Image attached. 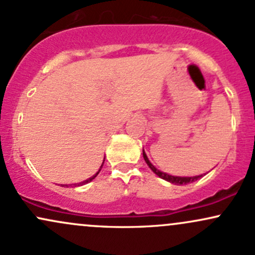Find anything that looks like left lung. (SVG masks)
I'll return each mask as SVG.
<instances>
[{"instance_id": "obj_1", "label": "left lung", "mask_w": 255, "mask_h": 255, "mask_svg": "<svg viewBox=\"0 0 255 255\" xmlns=\"http://www.w3.org/2000/svg\"><path fill=\"white\" fill-rule=\"evenodd\" d=\"M142 156H144V159L145 162L147 163V165L150 166V169L152 171L154 172V174L158 175L160 178H163V180L168 181V182L170 183H174V184H177V186H181V184H188V183H192L194 182V181H197L203 175H199V176H193V177H180V176H172V175H169V174H165V172H162L160 170H158V169L154 166L152 163L148 160L147 156H146L145 151L142 150Z\"/></svg>"}]
</instances>
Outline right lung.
<instances>
[{
  "label": "right lung",
  "instance_id": "obj_1",
  "mask_svg": "<svg viewBox=\"0 0 255 255\" xmlns=\"http://www.w3.org/2000/svg\"><path fill=\"white\" fill-rule=\"evenodd\" d=\"M104 159H105V158H104ZM103 164H104V160H103ZM103 164H102V165H101V169H102V166H103ZM101 169H99V170H98L97 172H96V174H95V175H93V176H92V177L87 178V180H85V181H83V182H80V183H75V184H74V186H75V187H77V186H83V184H86V183H89V182H91V181H92V180H93V178H95V177H96V176H97V175L99 174V171H101ZM64 186H66V187H68V184H62V187H64ZM69 186H71V184H69Z\"/></svg>",
  "mask_w": 255,
  "mask_h": 255
}]
</instances>
